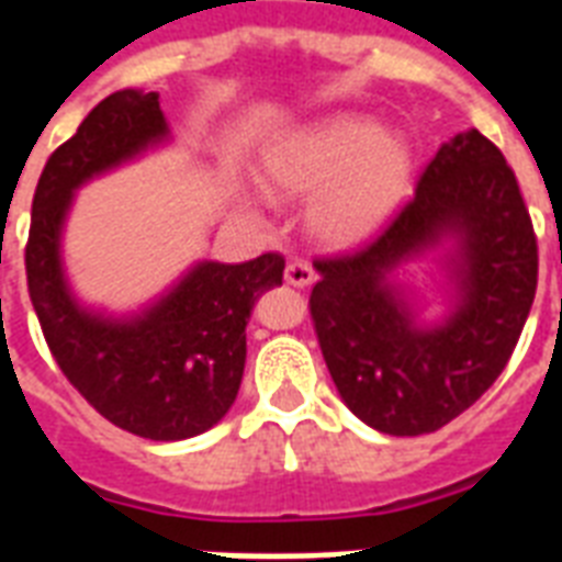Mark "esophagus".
<instances>
[{
  "mask_svg": "<svg viewBox=\"0 0 562 562\" xmlns=\"http://www.w3.org/2000/svg\"><path fill=\"white\" fill-rule=\"evenodd\" d=\"M315 268L308 262H303V259H294V262H289V268H285V282L294 285V289H306V285L315 282Z\"/></svg>",
  "mask_w": 562,
  "mask_h": 562,
  "instance_id": "obj_1",
  "label": "esophagus"
}]
</instances>
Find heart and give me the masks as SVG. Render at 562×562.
Wrapping results in <instances>:
<instances>
[{
    "instance_id": "heart-1",
    "label": "heart",
    "mask_w": 562,
    "mask_h": 562,
    "mask_svg": "<svg viewBox=\"0 0 562 562\" xmlns=\"http://www.w3.org/2000/svg\"><path fill=\"white\" fill-rule=\"evenodd\" d=\"M411 171L408 139L359 116L321 119L262 157V183L273 198H315L308 221L329 247H352L373 236L405 198Z\"/></svg>"
}]
</instances>
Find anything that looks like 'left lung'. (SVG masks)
<instances>
[{"label":"left lung","mask_w":562,"mask_h":562,"mask_svg":"<svg viewBox=\"0 0 562 562\" xmlns=\"http://www.w3.org/2000/svg\"><path fill=\"white\" fill-rule=\"evenodd\" d=\"M443 244L450 308L423 325L392 273ZM315 268L308 308L341 400L375 431L417 437L470 408L514 356L537 294V236L502 151L463 131L373 241Z\"/></svg>","instance_id":"8db88e82"}]
</instances>
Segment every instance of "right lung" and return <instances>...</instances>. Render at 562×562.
Instances as JSON below:
<instances>
[{
    "mask_svg": "<svg viewBox=\"0 0 562 562\" xmlns=\"http://www.w3.org/2000/svg\"><path fill=\"white\" fill-rule=\"evenodd\" d=\"M169 139L160 95L119 90L87 113L40 175L25 245L29 294L57 368L113 426L187 440L236 402L254 303L282 285L285 259L198 262L160 300L125 317L78 303L60 256L75 189Z\"/></svg>",
    "mask_w": 562,
    "mask_h": 562,
    "instance_id": "1",
    "label": "right lung"
}]
</instances>
